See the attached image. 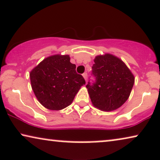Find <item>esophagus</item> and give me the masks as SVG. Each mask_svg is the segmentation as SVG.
Wrapping results in <instances>:
<instances>
[{
	"label": "esophagus",
	"mask_w": 160,
	"mask_h": 160,
	"mask_svg": "<svg viewBox=\"0 0 160 160\" xmlns=\"http://www.w3.org/2000/svg\"><path fill=\"white\" fill-rule=\"evenodd\" d=\"M82 77H83L84 79H85L86 81V80H87V73H86V72L83 73V74H82Z\"/></svg>",
	"instance_id": "1"
}]
</instances>
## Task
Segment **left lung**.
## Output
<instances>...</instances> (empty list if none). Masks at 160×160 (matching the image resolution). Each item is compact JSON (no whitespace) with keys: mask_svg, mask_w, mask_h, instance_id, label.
I'll return each instance as SVG.
<instances>
[{"mask_svg":"<svg viewBox=\"0 0 160 160\" xmlns=\"http://www.w3.org/2000/svg\"><path fill=\"white\" fill-rule=\"evenodd\" d=\"M94 62L92 74L95 81L86 85L92 104L102 111L115 110L128 99L133 74L122 59L109 53L97 56Z\"/></svg>","mask_w":160,"mask_h":160,"instance_id":"1","label":"left lung"}]
</instances>
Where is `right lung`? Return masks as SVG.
Instances as JSON below:
<instances>
[{
	"instance_id": "right-lung-1",
	"label": "right lung",
	"mask_w": 160,
	"mask_h": 160,
	"mask_svg": "<svg viewBox=\"0 0 160 160\" xmlns=\"http://www.w3.org/2000/svg\"><path fill=\"white\" fill-rule=\"evenodd\" d=\"M30 78L36 98L51 110H60L70 105L86 83L68 55L47 57L30 72Z\"/></svg>"
}]
</instances>
